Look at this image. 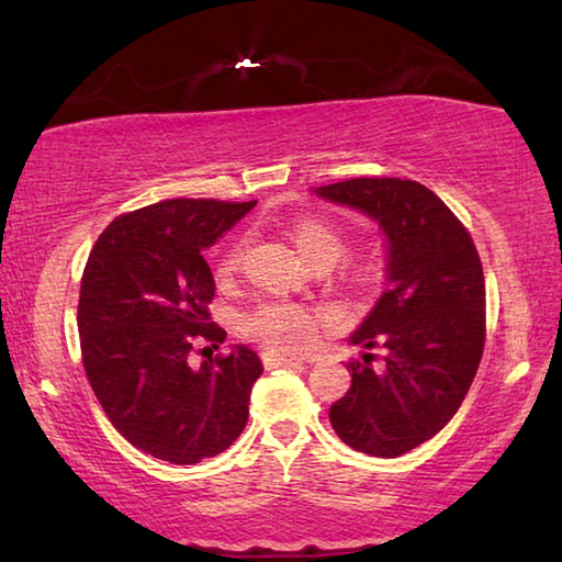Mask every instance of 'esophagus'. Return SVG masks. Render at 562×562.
<instances>
[{
    "mask_svg": "<svg viewBox=\"0 0 562 562\" xmlns=\"http://www.w3.org/2000/svg\"><path fill=\"white\" fill-rule=\"evenodd\" d=\"M262 361H265V366H270V369H274V366H284V363H302L304 356L280 353V351H274V349H268V351H262Z\"/></svg>",
    "mask_w": 562,
    "mask_h": 562,
    "instance_id": "34e87169",
    "label": "esophagus"
}]
</instances>
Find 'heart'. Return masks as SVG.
I'll return each instance as SVG.
<instances>
[{"mask_svg":"<svg viewBox=\"0 0 562 562\" xmlns=\"http://www.w3.org/2000/svg\"><path fill=\"white\" fill-rule=\"evenodd\" d=\"M292 240L302 258L310 265H334L344 252V238L339 236V231H334L331 226H326V223L314 218H302L294 223ZM243 250H246V238H238L221 258L218 272L231 274L236 270ZM316 326H319V316L307 307H300V304L290 302H262L246 319V331L252 339H258L280 351L307 346L314 339Z\"/></svg>","mask_w":562,"mask_h":562,"instance_id":"1","label":"heart"}]
</instances>
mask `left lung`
Wrapping results in <instances>:
<instances>
[{
    "instance_id": "8db88e82",
    "label": "left lung",
    "mask_w": 562,
    "mask_h": 562,
    "mask_svg": "<svg viewBox=\"0 0 562 562\" xmlns=\"http://www.w3.org/2000/svg\"><path fill=\"white\" fill-rule=\"evenodd\" d=\"M363 213L385 240V288L349 344L351 387L329 407L334 432L371 457H401L452 420L484 351V272L467 228L411 179H349L312 189ZM381 345V364L368 351Z\"/></svg>"
}]
</instances>
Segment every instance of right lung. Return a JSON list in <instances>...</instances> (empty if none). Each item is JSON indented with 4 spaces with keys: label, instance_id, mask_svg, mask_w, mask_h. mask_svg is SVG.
I'll return each instance as SVG.
<instances>
[{
    "label": "right lung",
    "instance_id": "1",
    "mask_svg": "<svg viewBox=\"0 0 562 562\" xmlns=\"http://www.w3.org/2000/svg\"><path fill=\"white\" fill-rule=\"evenodd\" d=\"M258 201L169 199L125 213L100 233L78 300L80 351L110 423L137 450L196 464L238 440L262 361L248 346L189 363L211 322L216 282L203 250Z\"/></svg>",
    "mask_w": 562,
    "mask_h": 562
}]
</instances>
